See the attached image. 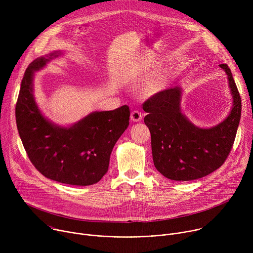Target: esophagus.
Wrapping results in <instances>:
<instances>
[{"label": "esophagus", "mask_w": 253, "mask_h": 253, "mask_svg": "<svg viewBox=\"0 0 253 253\" xmlns=\"http://www.w3.org/2000/svg\"><path fill=\"white\" fill-rule=\"evenodd\" d=\"M142 119V113L138 110H134L131 113V120L134 122H139Z\"/></svg>", "instance_id": "34e87169"}]
</instances>
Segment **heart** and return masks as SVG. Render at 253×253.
Listing matches in <instances>:
<instances>
[{"instance_id": "b5f03b06", "label": "heart", "mask_w": 253, "mask_h": 253, "mask_svg": "<svg viewBox=\"0 0 253 253\" xmlns=\"http://www.w3.org/2000/svg\"><path fill=\"white\" fill-rule=\"evenodd\" d=\"M158 88H159V84H158V83H154V84L149 85V86L145 89V92H146L147 94H153V93H155V92L158 90Z\"/></svg>"}]
</instances>
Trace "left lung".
<instances>
[{"label":"left lung","instance_id":"left-lung-1","mask_svg":"<svg viewBox=\"0 0 253 253\" xmlns=\"http://www.w3.org/2000/svg\"><path fill=\"white\" fill-rule=\"evenodd\" d=\"M219 66L228 76L233 107L218 125L203 129L189 122L180 110L179 87L160 91L143 104L154 165L168 179L190 181L204 177L218 169L232 149L241 116V98L228 66Z\"/></svg>","mask_w":253,"mask_h":253}]
</instances>
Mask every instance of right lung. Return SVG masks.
Instances as JSON below:
<instances>
[{
  "label": "right lung",
  "mask_w": 253,
  "mask_h": 253,
  "mask_svg": "<svg viewBox=\"0 0 253 253\" xmlns=\"http://www.w3.org/2000/svg\"><path fill=\"white\" fill-rule=\"evenodd\" d=\"M57 56L37 58L25 72L16 104L19 135L30 161L45 177L70 185H92L107 173L115 143L129 125L130 110L123 105L94 112L67 128L49 122L35 102L33 76Z\"/></svg>",
  "instance_id": "1"
}]
</instances>
